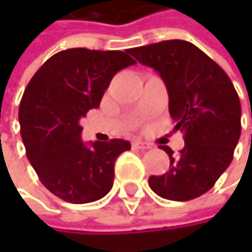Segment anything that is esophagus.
I'll list each match as a JSON object with an SVG mask.
<instances>
[{
    "instance_id": "obj_1",
    "label": "esophagus",
    "mask_w": 252,
    "mask_h": 252,
    "mask_svg": "<svg viewBox=\"0 0 252 252\" xmlns=\"http://www.w3.org/2000/svg\"><path fill=\"white\" fill-rule=\"evenodd\" d=\"M132 147H134V149H140V150H147V149H150L152 146H150L149 143H144V141H134V143H132Z\"/></svg>"
}]
</instances>
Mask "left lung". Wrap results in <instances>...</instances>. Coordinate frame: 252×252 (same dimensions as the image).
Listing matches in <instances>:
<instances>
[{
  "label": "left lung",
  "mask_w": 252,
  "mask_h": 252,
  "mask_svg": "<svg viewBox=\"0 0 252 252\" xmlns=\"http://www.w3.org/2000/svg\"><path fill=\"white\" fill-rule=\"evenodd\" d=\"M166 84L169 114L185 146L171 159L169 171L150 176V188L166 200L188 201L207 192L233 158L241 135V102L227 74L201 49L187 40H163L129 49Z\"/></svg>",
  "instance_id": "left-lung-1"
}]
</instances>
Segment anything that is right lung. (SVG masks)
<instances>
[{"label":"right lung","mask_w":252,"mask_h":252,"mask_svg":"<svg viewBox=\"0 0 252 252\" xmlns=\"http://www.w3.org/2000/svg\"><path fill=\"white\" fill-rule=\"evenodd\" d=\"M132 64L128 49L71 48L52 55L29 81L19 109L26 155L40 182L61 200L84 204L111 191L115 160L131 144L114 138L87 147L80 120L100 105L114 76Z\"/></svg>","instance_id":"1"}]
</instances>
